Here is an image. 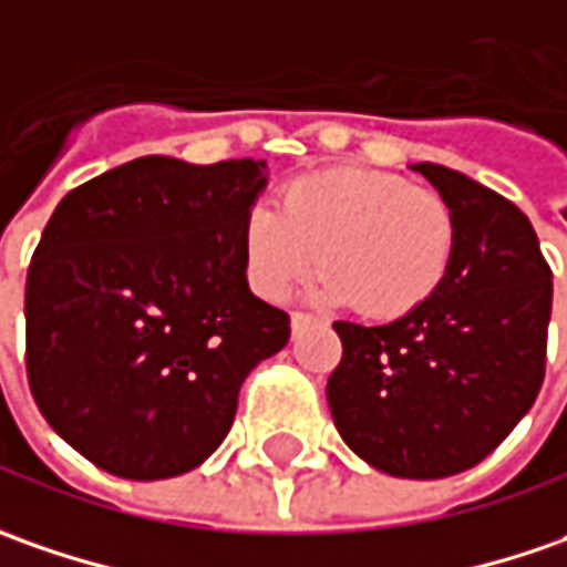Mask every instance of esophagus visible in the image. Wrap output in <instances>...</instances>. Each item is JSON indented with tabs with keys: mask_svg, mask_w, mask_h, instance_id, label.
<instances>
[{
	"mask_svg": "<svg viewBox=\"0 0 567 567\" xmlns=\"http://www.w3.org/2000/svg\"><path fill=\"white\" fill-rule=\"evenodd\" d=\"M310 322H313V317H310V313H301V310H295V313H291V329H295V332H298V329H303V326H310Z\"/></svg>",
	"mask_w": 567,
	"mask_h": 567,
	"instance_id": "esophagus-1",
	"label": "esophagus"
}]
</instances>
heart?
<instances>
[{
	"instance_id": "heart-1",
	"label": "heart",
	"mask_w": 567,
	"mask_h": 567,
	"mask_svg": "<svg viewBox=\"0 0 567 567\" xmlns=\"http://www.w3.org/2000/svg\"><path fill=\"white\" fill-rule=\"evenodd\" d=\"M455 209L433 187L373 168L303 175L257 206L245 223L247 282L282 301L320 260L322 303H348L373 320H395L430 301L455 257Z\"/></svg>"
}]
</instances>
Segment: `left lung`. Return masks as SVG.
<instances>
[{"instance_id": "8db88e82", "label": "left lung", "mask_w": 567, "mask_h": 567, "mask_svg": "<svg viewBox=\"0 0 567 567\" xmlns=\"http://www.w3.org/2000/svg\"><path fill=\"white\" fill-rule=\"evenodd\" d=\"M455 209L458 241L440 291L385 326L332 322L342 361L332 420L382 474L440 480L486 458L546 377L553 269L530 219L455 168L417 163Z\"/></svg>"}]
</instances>
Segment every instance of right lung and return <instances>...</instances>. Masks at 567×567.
Segmentation results:
<instances>
[{
  "label": "right lung",
  "instance_id": "right-lung-1",
  "mask_svg": "<svg viewBox=\"0 0 567 567\" xmlns=\"http://www.w3.org/2000/svg\"><path fill=\"white\" fill-rule=\"evenodd\" d=\"M264 185V159L141 156L55 206L28 269L24 363L40 414L96 467L194 471L228 436L247 373L288 344V313L245 276Z\"/></svg>",
  "mask_w": 567,
  "mask_h": 567
}]
</instances>
